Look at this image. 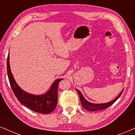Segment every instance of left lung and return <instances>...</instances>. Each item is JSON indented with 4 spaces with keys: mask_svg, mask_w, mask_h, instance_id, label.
I'll use <instances>...</instances> for the list:
<instances>
[{
    "mask_svg": "<svg viewBox=\"0 0 135 135\" xmlns=\"http://www.w3.org/2000/svg\"><path fill=\"white\" fill-rule=\"evenodd\" d=\"M76 89L79 96V98H80V101L83 107L88 111H96L103 110V109H106V108L109 107V106H111V104H113V103L115 102V101L117 100L119 97H120L121 94H122L123 91L124 89L121 91V93L118 94V96L116 98H114L113 100L109 101V102L105 103H93L89 102V101L86 100L85 98H84V97L83 96L82 93H81L80 91L78 90V89Z\"/></svg>",
    "mask_w": 135,
    "mask_h": 135,
    "instance_id": "left-lung-1",
    "label": "left lung"
}]
</instances>
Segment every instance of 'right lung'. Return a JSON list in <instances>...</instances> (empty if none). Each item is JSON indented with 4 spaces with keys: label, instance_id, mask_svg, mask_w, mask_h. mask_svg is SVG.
Wrapping results in <instances>:
<instances>
[{
    "label": "right lung",
    "instance_id": "add662e5",
    "mask_svg": "<svg viewBox=\"0 0 135 135\" xmlns=\"http://www.w3.org/2000/svg\"><path fill=\"white\" fill-rule=\"evenodd\" d=\"M7 69L12 89L15 96L21 104L39 113L49 114L54 110L57 103L58 84L60 81L62 80V78L56 79L46 93L36 95L23 90L15 81L10 67L9 54L7 61Z\"/></svg>",
    "mask_w": 135,
    "mask_h": 135
}]
</instances>
